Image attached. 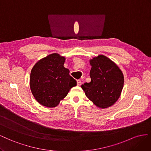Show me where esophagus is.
<instances>
[{
  "mask_svg": "<svg viewBox=\"0 0 151 151\" xmlns=\"http://www.w3.org/2000/svg\"><path fill=\"white\" fill-rule=\"evenodd\" d=\"M81 85V80H77V85H78V86H80Z\"/></svg>",
  "mask_w": 151,
  "mask_h": 151,
  "instance_id": "34e87169",
  "label": "esophagus"
}]
</instances>
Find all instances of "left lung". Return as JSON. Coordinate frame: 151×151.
Listing matches in <instances>:
<instances>
[{"instance_id": "8db88e82", "label": "left lung", "mask_w": 151, "mask_h": 151, "mask_svg": "<svg viewBox=\"0 0 151 151\" xmlns=\"http://www.w3.org/2000/svg\"><path fill=\"white\" fill-rule=\"evenodd\" d=\"M91 81L81 85L88 99L99 108L113 106L121 96L124 85L123 74L119 68L104 55L90 59Z\"/></svg>"}]
</instances>
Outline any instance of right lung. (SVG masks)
Segmentation results:
<instances>
[{"mask_svg":"<svg viewBox=\"0 0 151 151\" xmlns=\"http://www.w3.org/2000/svg\"><path fill=\"white\" fill-rule=\"evenodd\" d=\"M66 58L53 53L40 59L34 65L29 77L33 97L41 105L55 107L64 99L76 81L64 66Z\"/></svg>","mask_w":151,"mask_h":151,"instance_id":"add662e5","label":"right lung"}]
</instances>
